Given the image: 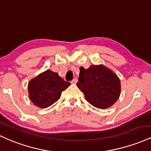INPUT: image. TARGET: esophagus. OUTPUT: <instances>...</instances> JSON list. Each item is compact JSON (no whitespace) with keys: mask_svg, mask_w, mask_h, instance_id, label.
Segmentation results:
<instances>
[{"mask_svg":"<svg viewBox=\"0 0 151 151\" xmlns=\"http://www.w3.org/2000/svg\"><path fill=\"white\" fill-rule=\"evenodd\" d=\"M78 82V80L77 78H74L73 81H71V83H73V84H76V83Z\"/></svg>","mask_w":151,"mask_h":151,"instance_id":"1","label":"esophagus"}]
</instances>
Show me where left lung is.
<instances>
[{
	"label": "left lung",
	"instance_id": "left-lung-1",
	"mask_svg": "<svg viewBox=\"0 0 151 151\" xmlns=\"http://www.w3.org/2000/svg\"><path fill=\"white\" fill-rule=\"evenodd\" d=\"M77 86L84 93L86 100L94 107L106 109L118 100L121 83L118 76L103 65L80 68Z\"/></svg>",
	"mask_w": 151,
	"mask_h": 151
}]
</instances>
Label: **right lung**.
I'll return each mask as SVG.
<instances>
[{"label": "right lung", "mask_w": 151, "mask_h": 151, "mask_svg": "<svg viewBox=\"0 0 151 151\" xmlns=\"http://www.w3.org/2000/svg\"><path fill=\"white\" fill-rule=\"evenodd\" d=\"M57 73L47 70L29 81L28 84L29 99L35 105L47 108L56 102L61 93L70 86Z\"/></svg>", "instance_id": "add662e5"}]
</instances>
